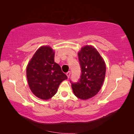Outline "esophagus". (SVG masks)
Returning <instances> with one entry per match:
<instances>
[{
	"instance_id": "1",
	"label": "esophagus",
	"mask_w": 134,
	"mask_h": 134,
	"mask_svg": "<svg viewBox=\"0 0 134 134\" xmlns=\"http://www.w3.org/2000/svg\"><path fill=\"white\" fill-rule=\"evenodd\" d=\"M70 74H71V72H70V71H69V72H67L66 73V75H67V77H68V78H69V77H70Z\"/></svg>"
}]
</instances>
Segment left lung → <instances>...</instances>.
Wrapping results in <instances>:
<instances>
[{
	"mask_svg": "<svg viewBox=\"0 0 134 134\" xmlns=\"http://www.w3.org/2000/svg\"><path fill=\"white\" fill-rule=\"evenodd\" d=\"M82 74L79 82L72 83L74 95L86 100L95 96L104 83L106 65L103 58L92 45L82 47L78 53Z\"/></svg>",
	"mask_w": 134,
	"mask_h": 134,
	"instance_id": "8db88e82",
	"label": "left lung"
}]
</instances>
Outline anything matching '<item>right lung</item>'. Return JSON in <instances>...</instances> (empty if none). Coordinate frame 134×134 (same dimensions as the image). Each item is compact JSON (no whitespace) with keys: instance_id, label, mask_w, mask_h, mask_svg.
<instances>
[{"instance_id":"right-lung-1","label":"right lung","mask_w":134,"mask_h":134,"mask_svg":"<svg viewBox=\"0 0 134 134\" xmlns=\"http://www.w3.org/2000/svg\"><path fill=\"white\" fill-rule=\"evenodd\" d=\"M55 51L49 45L36 51L26 67L30 89L37 97L44 100L52 98L62 81L67 79L61 67L54 60Z\"/></svg>"}]
</instances>
